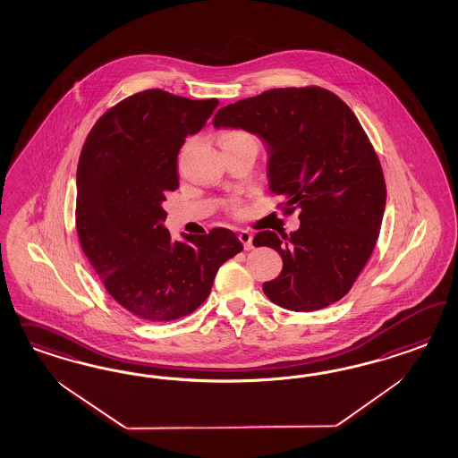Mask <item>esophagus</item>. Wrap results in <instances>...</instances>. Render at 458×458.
<instances>
[{
	"label": "esophagus",
	"mask_w": 458,
	"mask_h": 458,
	"mask_svg": "<svg viewBox=\"0 0 458 458\" xmlns=\"http://www.w3.org/2000/svg\"><path fill=\"white\" fill-rule=\"evenodd\" d=\"M238 238H240V242L243 243V249H253V245H251V233H250V232H247V230H242V232L238 233Z\"/></svg>",
	"instance_id": "esophagus-1"
}]
</instances>
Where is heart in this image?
<instances>
[{"label":"heart","mask_w":458,"mask_h":458,"mask_svg":"<svg viewBox=\"0 0 458 458\" xmlns=\"http://www.w3.org/2000/svg\"><path fill=\"white\" fill-rule=\"evenodd\" d=\"M245 139H253V140H255V138H253L251 134H249V132H245V131H226V132H223L222 136H220V144L232 142V140H245ZM228 209H230V213H233V215H242V211H243L242 205L236 203V201L230 203Z\"/></svg>","instance_id":"heart-1"}]
</instances>
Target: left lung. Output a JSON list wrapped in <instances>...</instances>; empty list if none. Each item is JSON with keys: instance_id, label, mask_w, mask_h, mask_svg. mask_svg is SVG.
<instances>
[{"instance_id": "8db88e82", "label": "left lung", "mask_w": 458, "mask_h": 458, "mask_svg": "<svg viewBox=\"0 0 458 458\" xmlns=\"http://www.w3.org/2000/svg\"><path fill=\"white\" fill-rule=\"evenodd\" d=\"M213 124L264 139L270 190L285 198L278 208L299 211L297 232L253 238L284 260L265 295L297 312L341 301L373 255L386 205L379 157L354 112L331 90L304 85L242 98L216 112Z\"/></svg>"}]
</instances>
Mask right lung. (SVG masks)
I'll use <instances>...</instances> for the list:
<instances>
[{"label":"right lung","instance_id":"right-lung-1","mask_svg":"<svg viewBox=\"0 0 458 458\" xmlns=\"http://www.w3.org/2000/svg\"><path fill=\"white\" fill-rule=\"evenodd\" d=\"M216 98L142 90L98 117L77 167L75 226L87 260L117 304L136 318L169 322L207 301L226 260L243 250L232 230L173 242L163 222L180 186L176 157L199 132Z\"/></svg>","mask_w":458,"mask_h":458}]
</instances>
